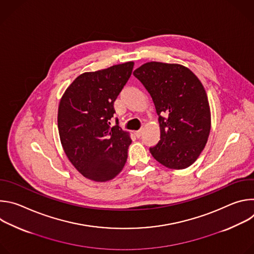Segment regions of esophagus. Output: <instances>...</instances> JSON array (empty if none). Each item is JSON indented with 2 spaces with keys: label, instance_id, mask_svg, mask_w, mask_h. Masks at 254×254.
<instances>
[{
  "label": "esophagus",
  "instance_id": "34e87169",
  "mask_svg": "<svg viewBox=\"0 0 254 254\" xmlns=\"http://www.w3.org/2000/svg\"><path fill=\"white\" fill-rule=\"evenodd\" d=\"M134 134L136 135V137H140L142 134V129H138V130L134 131Z\"/></svg>",
  "mask_w": 254,
  "mask_h": 254
}]
</instances>
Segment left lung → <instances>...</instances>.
<instances>
[{
  "label": "left lung",
  "mask_w": 254,
  "mask_h": 254,
  "mask_svg": "<svg viewBox=\"0 0 254 254\" xmlns=\"http://www.w3.org/2000/svg\"><path fill=\"white\" fill-rule=\"evenodd\" d=\"M133 75L151 94L159 116L161 139L150 148L151 154L170 169L190 167L204 150L211 128L201 81L183 65L156 61L142 64Z\"/></svg>",
  "instance_id": "1"
}]
</instances>
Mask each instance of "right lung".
Masks as SVG:
<instances>
[{"label":"right lung","instance_id":"right-lung-1","mask_svg":"<svg viewBox=\"0 0 254 254\" xmlns=\"http://www.w3.org/2000/svg\"><path fill=\"white\" fill-rule=\"evenodd\" d=\"M133 62H126L74 79L61 97L58 130L63 150L76 170L95 182H106L124 169L129 133L110 120L114 102L131 75Z\"/></svg>","mask_w":254,"mask_h":254}]
</instances>
